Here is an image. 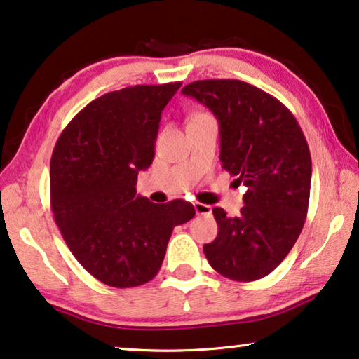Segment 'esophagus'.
Wrapping results in <instances>:
<instances>
[{
    "label": "esophagus",
    "mask_w": 359,
    "mask_h": 359,
    "mask_svg": "<svg viewBox=\"0 0 359 359\" xmlns=\"http://www.w3.org/2000/svg\"><path fill=\"white\" fill-rule=\"evenodd\" d=\"M193 208H195L198 215H209L210 212H212V208L208 206V204H203L200 201L193 203Z\"/></svg>",
    "instance_id": "obj_1"
}]
</instances>
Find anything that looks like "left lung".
<instances>
[{
    "mask_svg": "<svg viewBox=\"0 0 359 359\" xmlns=\"http://www.w3.org/2000/svg\"><path fill=\"white\" fill-rule=\"evenodd\" d=\"M182 93L219 119L222 168L248 187L238 217L212 209L219 233L204 244V255L229 280H260L281 264L304 229L311 182L305 135L286 105L240 79H200Z\"/></svg>",
    "mask_w": 359,
    "mask_h": 359,
    "instance_id": "left-lung-1",
    "label": "left lung"
}]
</instances>
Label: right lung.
Here are the masks:
<instances>
[{"label": "right lung", "mask_w": 359, "mask_h": 359, "mask_svg": "<svg viewBox=\"0 0 359 359\" xmlns=\"http://www.w3.org/2000/svg\"><path fill=\"white\" fill-rule=\"evenodd\" d=\"M180 81L107 93L62 130L50 158V209L68 249L111 287L149 283L161 269L174 226L193 204L137 195L139 170L155 156L161 113Z\"/></svg>", "instance_id": "add662e5"}]
</instances>
